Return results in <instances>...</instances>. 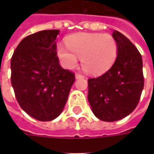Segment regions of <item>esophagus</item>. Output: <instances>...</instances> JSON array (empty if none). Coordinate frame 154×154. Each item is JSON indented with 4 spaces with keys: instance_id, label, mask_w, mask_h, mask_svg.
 <instances>
[{
    "instance_id": "34e87169",
    "label": "esophagus",
    "mask_w": 154,
    "mask_h": 154,
    "mask_svg": "<svg viewBox=\"0 0 154 154\" xmlns=\"http://www.w3.org/2000/svg\"><path fill=\"white\" fill-rule=\"evenodd\" d=\"M84 78V76L83 75H81L80 74H75V79L76 80H79V79H83Z\"/></svg>"
}]
</instances>
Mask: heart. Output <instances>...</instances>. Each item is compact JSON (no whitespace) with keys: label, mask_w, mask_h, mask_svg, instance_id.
<instances>
[{"label":"heart","mask_w":154,"mask_h":154,"mask_svg":"<svg viewBox=\"0 0 154 154\" xmlns=\"http://www.w3.org/2000/svg\"><path fill=\"white\" fill-rule=\"evenodd\" d=\"M66 45L68 48L59 45L56 51L62 66L73 69L80 58L84 71L93 75L107 71L117 56V43L109 34L79 33L68 38Z\"/></svg>","instance_id":"heart-1"}]
</instances>
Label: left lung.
Returning a JSON list of instances; mask_svg holds the SVG:
<instances>
[{
    "label": "left lung",
    "instance_id": "1",
    "mask_svg": "<svg viewBox=\"0 0 154 154\" xmlns=\"http://www.w3.org/2000/svg\"><path fill=\"white\" fill-rule=\"evenodd\" d=\"M117 56L112 67L98 78L88 80V101L93 114L104 122L121 120L139 103L144 86L142 58L123 34L113 31Z\"/></svg>",
    "mask_w": 154,
    "mask_h": 154
}]
</instances>
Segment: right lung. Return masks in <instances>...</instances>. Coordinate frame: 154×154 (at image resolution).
Masks as SVG:
<instances>
[{
    "instance_id": "add662e5",
    "label": "right lung",
    "mask_w": 154,
    "mask_h": 154,
    "mask_svg": "<svg viewBox=\"0 0 154 154\" xmlns=\"http://www.w3.org/2000/svg\"><path fill=\"white\" fill-rule=\"evenodd\" d=\"M59 30L27 36L11 59V83L22 109L42 122L59 116L67 103L74 74L59 64L56 41Z\"/></svg>"
}]
</instances>
